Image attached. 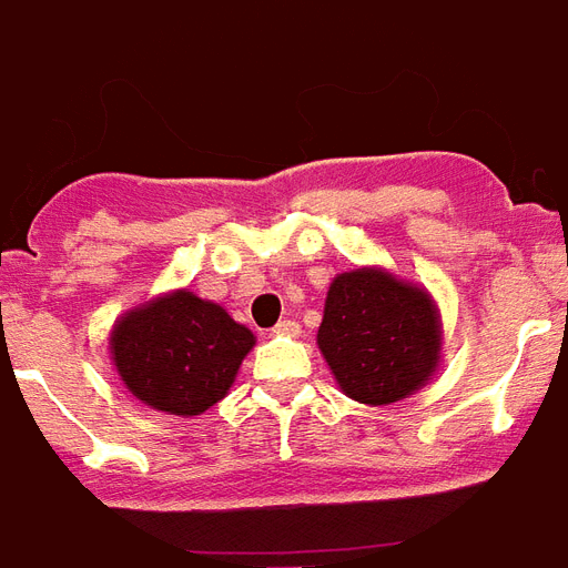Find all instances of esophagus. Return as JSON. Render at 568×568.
Returning a JSON list of instances; mask_svg holds the SVG:
<instances>
[{
	"instance_id": "obj_1",
	"label": "esophagus",
	"mask_w": 568,
	"mask_h": 568,
	"mask_svg": "<svg viewBox=\"0 0 568 568\" xmlns=\"http://www.w3.org/2000/svg\"><path fill=\"white\" fill-rule=\"evenodd\" d=\"M271 333H276V336H297V333H301V324L292 318H283Z\"/></svg>"
}]
</instances>
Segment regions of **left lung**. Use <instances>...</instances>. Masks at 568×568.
<instances>
[{"label":"left lung","instance_id":"1","mask_svg":"<svg viewBox=\"0 0 568 568\" xmlns=\"http://www.w3.org/2000/svg\"><path fill=\"white\" fill-rule=\"evenodd\" d=\"M439 338L430 294L386 271L356 267L329 285L318 347L342 392L359 404H395L424 386Z\"/></svg>","mask_w":568,"mask_h":568}]
</instances>
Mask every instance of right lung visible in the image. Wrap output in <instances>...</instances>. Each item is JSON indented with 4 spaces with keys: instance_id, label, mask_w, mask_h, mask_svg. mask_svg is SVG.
Wrapping results in <instances>:
<instances>
[{
    "instance_id": "add662e5",
    "label": "right lung",
    "mask_w": 568,
    "mask_h": 568,
    "mask_svg": "<svg viewBox=\"0 0 568 568\" xmlns=\"http://www.w3.org/2000/svg\"><path fill=\"white\" fill-rule=\"evenodd\" d=\"M253 347V333L191 292L132 310L111 333V356L138 400L171 415L214 406Z\"/></svg>"
}]
</instances>
